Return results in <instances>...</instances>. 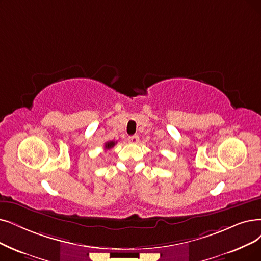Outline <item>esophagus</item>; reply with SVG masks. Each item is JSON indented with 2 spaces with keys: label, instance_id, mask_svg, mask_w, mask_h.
I'll return each instance as SVG.
<instances>
[{
  "label": "esophagus",
  "instance_id": "esophagus-1",
  "mask_svg": "<svg viewBox=\"0 0 261 261\" xmlns=\"http://www.w3.org/2000/svg\"><path fill=\"white\" fill-rule=\"evenodd\" d=\"M139 141V136L138 135H134V136L128 137V142L129 143H137Z\"/></svg>",
  "mask_w": 261,
  "mask_h": 261
}]
</instances>
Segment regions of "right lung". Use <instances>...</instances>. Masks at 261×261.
<instances>
[{"instance_id": "right-lung-1", "label": "right lung", "mask_w": 261, "mask_h": 261, "mask_svg": "<svg viewBox=\"0 0 261 261\" xmlns=\"http://www.w3.org/2000/svg\"><path fill=\"white\" fill-rule=\"evenodd\" d=\"M114 144H116V141H107L105 143V150H109L112 147H114Z\"/></svg>"}]
</instances>
